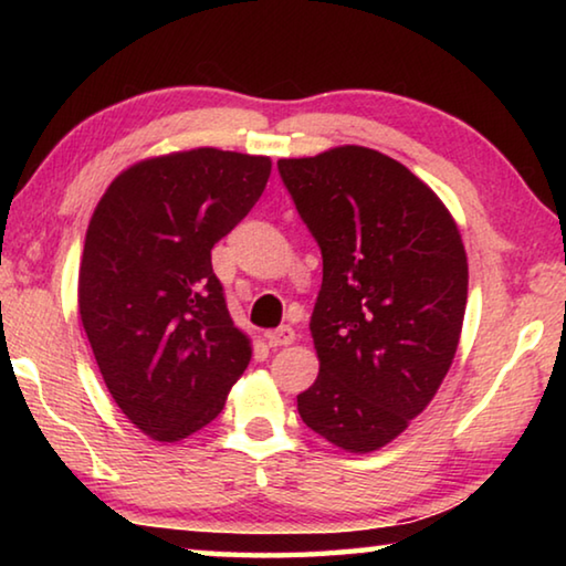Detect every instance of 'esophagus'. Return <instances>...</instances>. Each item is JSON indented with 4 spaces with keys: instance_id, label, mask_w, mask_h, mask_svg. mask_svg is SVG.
<instances>
[{
    "instance_id": "1",
    "label": "esophagus",
    "mask_w": 566,
    "mask_h": 566,
    "mask_svg": "<svg viewBox=\"0 0 566 566\" xmlns=\"http://www.w3.org/2000/svg\"><path fill=\"white\" fill-rule=\"evenodd\" d=\"M264 339L270 347H286V344L294 342V329L292 327H280L274 332H266Z\"/></svg>"
}]
</instances>
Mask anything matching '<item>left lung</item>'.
Returning a JSON list of instances; mask_svg holds the SVG:
<instances>
[{"label": "left lung", "mask_w": 566, "mask_h": 566, "mask_svg": "<svg viewBox=\"0 0 566 566\" xmlns=\"http://www.w3.org/2000/svg\"><path fill=\"white\" fill-rule=\"evenodd\" d=\"M322 249L312 312L319 357L302 421L344 452L389 444L424 411L457 354L467 252L432 189L377 149L276 161Z\"/></svg>", "instance_id": "8db88e82"}]
</instances>
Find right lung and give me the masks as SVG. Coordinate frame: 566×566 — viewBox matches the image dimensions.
Wrapping results in <instances>:
<instances>
[{"instance_id": "1", "label": "right lung", "mask_w": 566, "mask_h": 566, "mask_svg": "<svg viewBox=\"0 0 566 566\" xmlns=\"http://www.w3.org/2000/svg\"><path fill=\"white\" fill-rule=\"evenodd\" d=\"M270 157L199 147L137 161L90 219L80 317L112 399L157 442L207 427L252 344L229 317L212 247L249 214Z\"/></svg>"}]
</instances>
